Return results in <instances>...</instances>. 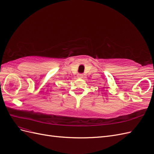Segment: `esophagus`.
I'll return each mask as SVG.
<instances>
[{
  "instance_id": "1",
  "label": "esophagus",
  "mask_w": 154,
  "mask_h": 154,
  "mask_svg": "<svg viewBox=\"0 0 154 154\" xmlns=\"http://www.w3.org/2000/svg\"><path fill=\"white\" fill-rule=\"evenodd\" d=\"M77 76H78L79 78H81H81L83 77V75H82V74H79Z\"/></svg>"
}]
</instances>
